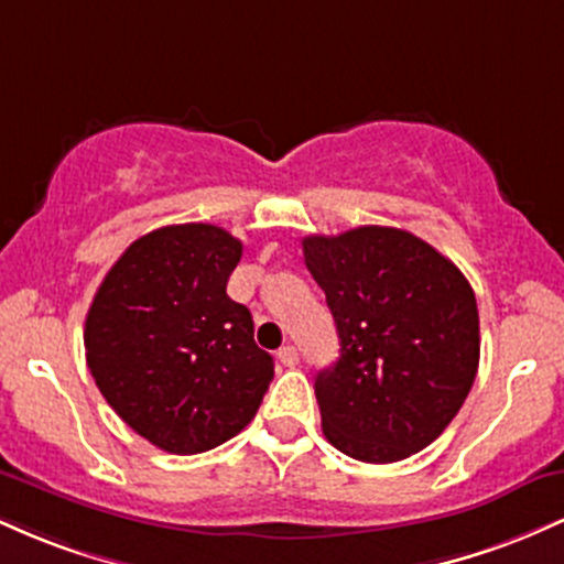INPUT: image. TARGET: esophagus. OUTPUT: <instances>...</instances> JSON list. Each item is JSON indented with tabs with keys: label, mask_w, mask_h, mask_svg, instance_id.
Returning a JSON list of instances; mask_svg holds the SVG:
<instances>
[{
	"label": "esophagus",
	"mask_w": 564,
	"mask_h": 564,
	"mask_svg": "<svg viewBox=\"0 0 564 564\" xmlns=\"http://www.w3.org/2000/svg\"><path fill=\"white\" fill-rule=\"evenodd\" d=\"M278 360H281L286 368H294L296 364H300V352H296V347L286 345V347L278 349Z\"/></svg>",
	"instance_id": "34e87169"
}]
</instances>
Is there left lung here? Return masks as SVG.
I'll use <instances>...</instances> for the list:
<instances>
[{
  "mask_svg": "<svg viewBox=\"0 0 564 564\" xmlns=\"http://www.w3.org/2000/svg\"><path fill=\"white\" fill-rule=\"evenodd\" d=\"M302 251L339 334V360L315 379L323 435L358 462H403L443 435L471 390L475 291L408 230L307 236Z\"/></svg>",
  "mask_w": 564,
  "mask_h": 564,
  "instance_id": "obj_1",
  "label": "left lung"
}]
</instances>
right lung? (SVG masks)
<instances>
[{"instance_id": "obj_1", "label": "right lung", "mask_w": 564, "mask_h": 564, "mask_svg": "<svg viewBox=\"0 0 564 564\" xmlns=\"http://www.w3.org/2000/svg\"><path fill=\"white\" fill-rule=\"evenodd\" d=\"M241 251L217 225H166L129 246L89 304L84 349L97 390L166 453L236 437L273 379L251 313L225 291Z\"/></svg>"}]
</instances>
